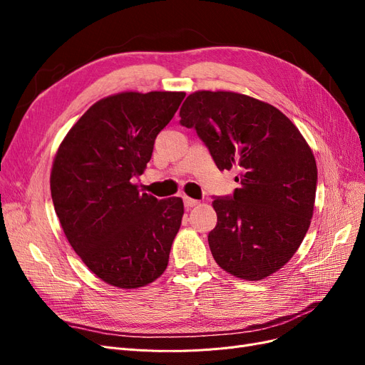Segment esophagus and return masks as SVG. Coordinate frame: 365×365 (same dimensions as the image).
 Wrapping results in <instances>:
<instances>
[{
	"instance_id": "34e87169",
	"label": "esophagus",
	"mask_w": 365,
	"mask_h": 365,
	"mask_svg": "<svg viewBox=\"0 0 365 365\" xmlns=\"http://www.w3.org/2000/svg\"><path fill=\"white\" fill-rule=\"evenodd\" d=\"M184 205H185L187 208H192V207L197 205V201H196V200H192V197H189V196H184Z\"/></svg>"
}]
</instances>
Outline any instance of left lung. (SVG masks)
<instances>
[{
  "mask_svg": "<svg viewBox=\"0 0 365 365\" xmlns=\"http://www.w3.org/2000/svg\"><path fill=\"white\" fill-rule=\"evenodd\" d=\"M219 170H239L231 197H216L208 245L235 277L277 272L302 245L314 215L317 163L311 146L277 108L235 91H195L180 109Z\"/></svg>",
  "mask_w": 365,
  "mask_h": 365,
  "instance_id": "obj_1",
  "label": "left lung"
}]
</instances>
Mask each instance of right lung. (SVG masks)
Wrapping results in <instances>:
<instances>
[{
    "instance_id": "right-lung-1",
    "label": "right lung",
    "mask_w": 365,
    "mask_h": 365,
    "mask_svg": "<svg viewBox=\"0 0 365 365\" xmlns=\"http://www.w3.org/2000/svg\"><path fill=\"white\" fill-rule=\"evenodd\" d=\"M185 93L125 91L101 98L76 121L54 155L50 189L77 256L105 283L137 289L168 268L181 227V197L140 193L135 176Z\"/></svg>"
}]
</instances>
